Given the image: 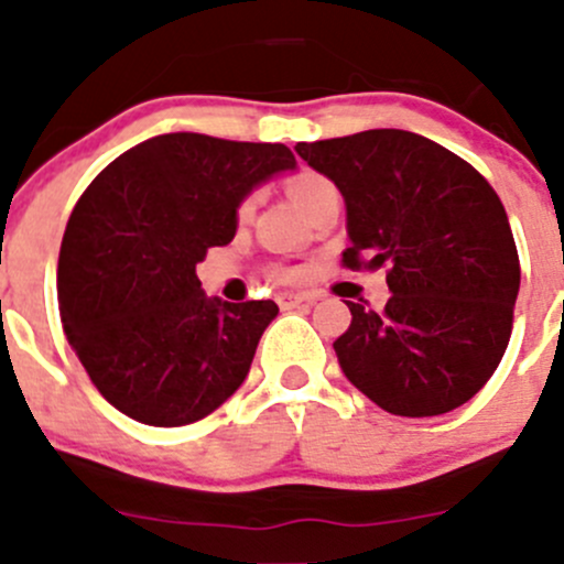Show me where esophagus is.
Returning a JSON list of instances; mask_svg holds the SVG:
<instances>
[{
  "label": "esophagus",
  "instance_id": "esophagus-1",
  "mask_svg": "<svg viewBox=\"0 0 564 564\" xmlns=\"http://www.w3.org/2000/svg\"><path fill=\"white\" fill-rule=\"evenodd\" d=\"M314 294H294V292H283L278 294V305H281L283 311H292V308H300V305H311L314 303Z\"/></svg>",
  "mask_w": 564,
  "mask_h": 564
}]
</instances>
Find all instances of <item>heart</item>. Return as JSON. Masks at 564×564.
<instances>
[{
  "label": "heart",
  "mask_w": 564,
  "mask_h": 564,
  "mask_svg": "<svg viewBox=\"0 0 564 564\" xmlns=\"http://www.w3.org/2000/svg\"><path fill=\"white\" fill-rule=\"evenodd\" d=\"M329 182L324 180V176L318 174H300L294 176L292 182H289V196H292V202L297 204V207H305V204L311 202V196H316L322 187H327ZM246 209H250V202L246 204ZM278 275L283 278V281H294V278H300V270H281Z\"/></svg>",
  "instance_id": "b5f03b06"
}]
</instances>
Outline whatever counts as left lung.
Segmentation results:
<instances>
[{
	"mask_svg": "<svg viewBox=\"0 0 564 564\" xmlns=\"http://www.w3.org/2000/svg\"><path fill=\"white\" fill-rule=\"evenodd\" d=\"M297 155L346 204L344 264L388 267L384 311L346 303L340 371L384 412L434 417L469 401L508 349L521 267L494 187L409 130H362Z\"/></svg>",
	"mask_w": 564,
	"mask_h": 564,
	"instance_id": "8db88e82",
	"label": "left lung"
}]
</instances>
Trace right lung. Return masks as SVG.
Returning a JSON list of instances; mask_svg holds the SVG:
<instances>
[{"instance_id":"right-lung-1","label":"right lung","mask_w":564,"mask_h":564,"mask_svg":"<svg viewBox=\"0 0 564 564\" xmlns=\"http://www.w3.org/2000/svg\"><path fill=\"white\" fill-rule=\"evenodd\" d=\"M283 144L163 133L93 180L59 248V314L73 351L111 406L158 429L196 423L246 382L278 316L272 300L207 297V248L229 246L261 182L294 172Z\"/></svg>"}]
</instances>
